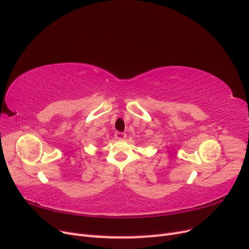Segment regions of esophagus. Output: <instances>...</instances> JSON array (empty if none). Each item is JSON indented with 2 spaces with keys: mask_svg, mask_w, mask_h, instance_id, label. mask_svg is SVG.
<instances>
[{
  "mask_svg": "<svg viewBox=\"0 0 249 249\" xmlns=\"http://www.w3.org/2000/svg\"><path fill=\"white\" fill-rule=\"evenodd\" d=\"M114 136H115V138H116L117 140H124V139H125V137H126V134H125V133H123V132H116Z\"/></svg>",
  "mask_w": 249,
  "mask_h": 249,
  "instance_id": "1",
  "label": "esophagus"
}]
</instances>
